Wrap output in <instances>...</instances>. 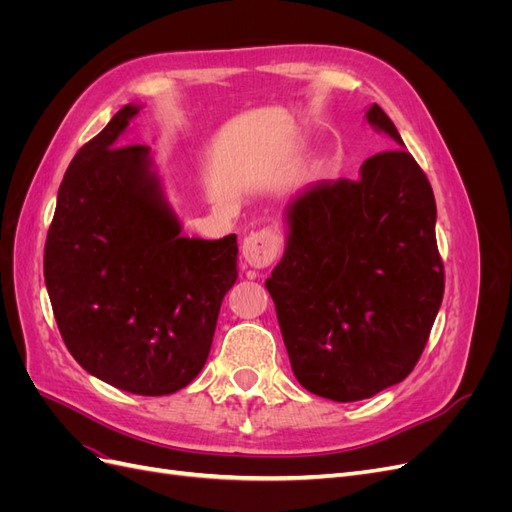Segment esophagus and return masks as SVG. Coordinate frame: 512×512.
Wrapping results in <instances>:
<instances>
[{
    "instance_id": "34e87169",
    "label": "esophagus",
    "mask_w": 512,
    "mask_h": 512,
    "mask_svg": "<svg viewBox=\"0 0 512 512\" xmlns=\"http://www.w3.org/2000/svg\"><path fill=\"white\" fill-rule=\"evenodd\" d=\"M282 243L284 241H282L280 230L262 228V230L252 232V235L245 237V241L241 245V254L250 267L267 269L277 258H280Z\"/></svg>"
}]
</instances>
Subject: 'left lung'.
Instances as JSON below:
<instances>
[{
    "label": "left lung",
    "instance_id": "left-lung-1",
    "mask_svg": "<svg viewBox=\"0 0 512 512\" xmlns=\"http://www.w3.org/2000/svg\"><path fill=\"white\" fill-rule=\"evenodd\" d=\"M367 121L404 145L378 104ZM286 254L267 280L294 376L309 393L359 401L404 380L444 297L436 198L404 147L359 179L318 181L288 207Z\"/></svg>",
    "mask_w": 512,
    "mask_h": 512
}]
</instances>
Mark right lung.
<instances>
[{
  "label": "right lung",
  "mask_w": 512,
  "mask_h": 512,
  "mask_svg": "<svg viewBox=\"0 0 512 512\" xmlns=\"http://www.w3.org/2000/svg\"><path fill=\"white\" fill-rule=\"evenodd\" d=\"M128 104L72 158L44 245V282L70 354L134 395H170L207 363L237 235L181 237L145 145L117 147Z\"/></svg>",
  "instance_id": "right-lung-1"
}]
</instances>
